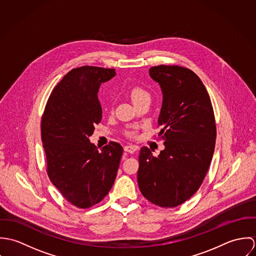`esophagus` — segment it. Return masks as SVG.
<instances>
[{
  "mask_svg": "<svg viewBox=\"0 0 256 256\" xmlns=\"http://www.w3.org/2000/svg\"><path fill=\"white\" fill-rule=\"evenodd\" d=\"M137 150H138L137 146H132V145H127V146H124V150H125V152H130V154L135 152Z\"/></svg>",
  "mask_w": 256,
  "mask_h": 256,
  "instance_id": "34e87169",
  "label": "esophagus"
}]
</instances>
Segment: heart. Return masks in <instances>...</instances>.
<instances>
[{"label":"heart","mask_w":256,"mask_h":256,"mask_svg":"<svg viewBox=\"0 0 256 256\" xmlns=\"http://www.w3.org/2000/svg\"><path fill=\"white\" fill-rule=\"evenodd\" d=\"M130 98L135 106L144 102H150V94L141 86H134L130 90ZM128 136H133L134 132L133 131H128L127 132Z\"/></svg>","instance_id":"1"}]
</instances>
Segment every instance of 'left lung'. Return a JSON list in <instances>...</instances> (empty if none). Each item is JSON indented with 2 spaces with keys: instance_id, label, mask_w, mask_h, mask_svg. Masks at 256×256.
<instances>
[{
  "instance_id": "1",
  "label": "left lung",
  "mask_w": 256,
  "mask_h": 256,
  "mask_svg": "<svg viewBox=\"0 0 256 256\" xmlns=\"http://www.w3.org/2000/svg\"><path fill=\"white\" fill-rule=\"evenodd\" d=\"M162 92L158 136L164 150L158 156L143 146L139 156L138 185L150 203L174 208L201 186L216 143V122L209 94L193 71L176 65L148 70Z\"/></svg>"
}]
</instances>
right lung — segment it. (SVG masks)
I'll return each instance as SVG.
<instances>
[{"mask_svg":"<svg viewBox=\"0 0 256 256\" xmlns=\"http://www.w3.org/2000/svg\"><path fill=\"white\" fill-rule=\"evenodd\" d=\"M115 74L94 66L71 70L52 90L41 118L47 174L78 208L100 203L116 178L123 148L110 142L98 150L88 140L102 118L98 88Z\"/></svg>","mask_w":256,"mask_h":256,"instance_id":"add662e5","label":"right lung"}]
</instances>
